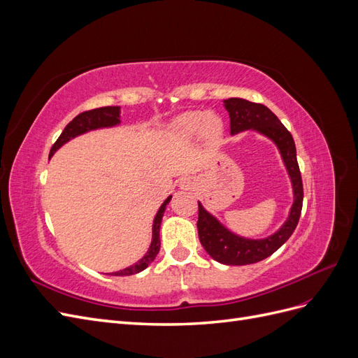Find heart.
Here are the masks:
<instances>
[{
	"mask_svg": "<svg viewBox=\"0 0 358 358\" xmlns=\"http://www.w3.org/2000/svg\"><path fill=\"white\" fill-rule=\"evenodd\" d=\"M173 128L180 136H194L200 133L201 129L206 134H218L221 131V119L213 113H204V112H188L179 116L175 122H173Z\"/></svg>",
	"mask_w": 358,
	"mask_h": 358,
	"instance_id": "heart-1",
	"label": "heart"
}]
</instances>
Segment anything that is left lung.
Masks as SVG:
<instances>
[{"label": "left lung", "mask_w": 358, "mask_h": 358, "mask_svg": "<svg viewBox=\"0 0 358 358\" xmlns=\"http://www.w3.org/2000/svg\"><path fill=\"white\" fill-rule=\"evenodd\" d=\"M230 115V133L237 134L245 129H257L272 138L280 150L294 189V203L287 222L278 233L262 241L243 239L222 227L199 203V237L200 243L213 259L227 266H245L262 262L282 246L294 233L303 206V182L296 155V145L291 133L279 121L278 116L264 104L251 103L243 99L224 100Z\"/></svg>", "instance_id": "left-lung-1"}]
</instances>
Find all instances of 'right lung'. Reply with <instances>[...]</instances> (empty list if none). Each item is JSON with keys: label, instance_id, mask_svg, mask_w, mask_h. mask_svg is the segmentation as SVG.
<instances>
[{"label": "right lung", "instance_id": "obj_1", "mask_svg": "<svg viewBox=\"0 0 358 358\" xmlns=\"http://www.w3.org/2000/svg\"><path fill=\"white\" fill-rule=\"evenodd\" d=\"M119 107L117 106H107V107H99V109H92V110H86L79 113L76 116L73 121L64 128V131L61 133V136L58 137V140L55 143H53L52 149H50V154L49 157H52L55 154V150L59 149L64 143H67L70 138L83 134L86 131H91V129H96V128H103V127H113L116 124H119ZM171 197H169L162 206L159 208L157 216H155V221H154V236H152V243H150L149 251L146 252V255L138 259V262L133 266H129L124 270H119V272H113L110 275L113 276H128V275H136L138 272H142L145 270L150 263L154 262L158 251H159V225H161V220H162V215H164L166 210V206L169 204Z\"/></svg>", "mask_w": 358, "mask_h": 358}]
</instances>
